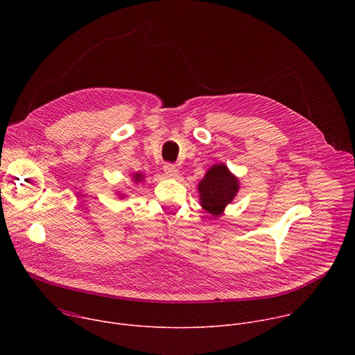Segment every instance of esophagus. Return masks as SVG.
Instances as JSON below:
<instances>
[{
    "mask_svg": "<svg viewBox=\"0 0 355 355\" xmlns=\"http://www.w3.org/2000/svg\"><path fill=\"white\" fill-rule=\"evenodd\" d=\"M164 174L168 178H180V170L174 164H166L164 166Z\"/></svg>",
    "mask_w": 355,
    "mask_h": 355,
    "instance_id": "34e87169",
    "label": "esophagus"
}]
</instances>
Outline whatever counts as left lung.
<instances>
[{"mask_svg": "<svg viewBox=\"0 0 355 355\" xmlns=\"http://www.w3.org/2000/svg\"><path fill=\"white\" fill-rule=\"evenodd\" d=\"M239 189V178L229 167L223 163L214 164L198 184L199 204L215 219L220 218Z\"/></svg>", "mask_w": 355, "mask_h": 355, "instance_id": "obj_1", "label": "left lung"}]
</instances>
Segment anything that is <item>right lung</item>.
<instances>
[{
    "mask_svg": "<svg viewBox=\"0 0 355 355\" xmlns=\"http://www.w3.org/2000/svg\"><path fill=\"white\" fill-rule=\"evenodd\" d=\"M130 177H132V182H133V184H139V182H141V181L146 178V175L141 174V173L130 174ZM116 195H118L121 199H125V198H126V193H123V192H121V191H116Z\"/></svg>",
    "mask_w": 355,
    "mask_h": 355,
    "instance_id": "right-lung-1",
    "label": "right lung"
}]
</instances>
